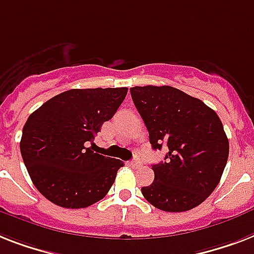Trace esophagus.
Instances as JSON below:
<instances>
[{
	"instance_id": "esophagus-1",
	"label": "esophagus",
	"mask_w": 254,
	"mask_h": 254,
	"mask_svg": "<svg viewBox=\"0 0 254 254\" xmlns=\"http://www.w3.org/2000/svg\"><path fill=\"white\" fill-rule=\"evenodd\" d=\"M130 164H131V167H139L142 164V159L139 158V156H135V158H134V159L130 162Z\"/></svg>"
}]
</instances>
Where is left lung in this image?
I'll return each mask as SVG.
<instances>
[{"label":"left lung","instance_id":"1","mask_svg":"<svg viewBox=\"0 0 254 254\" xmlns=\"http://www.w3.org/2000/svg\"><path fill=\"white\" fill-rule=\"evenodd\" d=\"M130 94L152 148H168L164 162L152 166L155 177L141 189L143 197L168 213L198 206L219 184L228 159L220 119L202 100L171 86H135Z\"/></svg>","mask_w":254,"mask_h":254}]
</instances>
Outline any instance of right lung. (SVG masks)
Listing matches in <instances>:
<instances>
[{
  "label": "right lung",
  "instance_id": "obj_1",
  "mask_svg": "<svg viewBox=\"0 0 254 254\" xmlns=\"http://www.w3.org/2000/svg\"><path fill=\"white\" fill-rule=\"evenodd\" d=\"M127 94V87L74 88L31 113L22 131L20 154L45 198L65 209H83L104 198L124 163L91 147Z\"/></svg>",
  "mask_w": 254,
  "mask_h": 254
}]
</instances>
